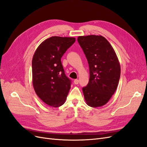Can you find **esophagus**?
Masks as SVG:
<instances>
[{
    "instance_id": "esophagus-1",
    "label": "esophagus",
    "mask_w": 147,
    "mask_h": 147,
    "mask_svg": "<svg viewBox=\"0 0 147 147\" xmlns=\"http://www.w3.org/2000/svg\"><path fill=\"white\" fill-rule=\"evenodd\" d=\"M74 84L75 85L78 84H79V80H78V79H75V80H74Z\"/></svg>"
}]
</instances>
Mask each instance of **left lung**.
Instances as JSON below:
<instances>
[{
    "label": "left lung",
    "mask_w": 147,
    "mask_h": 147,
    "mask_svg": "<svg viewBox=\"0 0 147 147\" xmlns=\"http://www.w3.org/2000/svg\"><path fill=\"white\" fill-rule=\"evenodd\" d=\"M78 41L89 65V82L82 88L85 100L90 107L102 106L116 91L120 78L119 61L109 42L101 35L79 36Z\"/></svg>",
    "instance_id": "1"
}]
</instances>
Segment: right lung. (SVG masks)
Returning <instances> with one entry per match:
<instances>
[{
    "label": "right lung",
    "mask_w": 147,
    "mask_h": 147,
    "mask_svg": "<svg viewBox=\"0 0 147 147\" xmlns=\"http://www.w3.org/2000/svg\"><path fill=\"white\" fill-rule=\"evenodd\" d=\"M75 41L74 37H50L33 56V86L38 96L51 107L63 105L69 93L71 80L65 74L61 58Z\"/></svg>",
    "instance_id": "1"
}]
</instances>
